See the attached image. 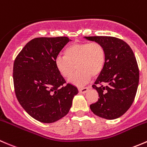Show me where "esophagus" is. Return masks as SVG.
I'll return each mask as SVG.
<instances>
[{"instance_id":"esophagus-1","label":"esophagus","mask_w":147,"mask_h":147,"mask_svg":"<svg viewBox=\"0 0 147 147\" xmlns=\"http://www.w3.org/2000/svg\"><path fill=\"white\" fill-rule=\"evenodd\" d=\"M88 88L87 87H81L78 88V90L81 93H86L88 91Z\"/></svg>"}]
</instances>
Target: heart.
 I'll use <instances>...</instances> for the list:
<instances>
[{
	"label": "heart",
	"mask_w": 147,
	"mask_h": 147,
	"mask_svg": "<svg viewBox=\"0 0 147 147\" xmlns=\"http://www.w3.org/2000/svg\"><path fill=\"white\" fill-rule=\"evenodd\" d=\"M63 57H59L55 64L64 78H69L71 84L81 86L87 84L90 76L96 77L102 72L106 54L104 47L98 42L74 44L63 51Z\"/></svg>",
	"instance_id": "obj_1"
}]
</instances>
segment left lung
Returning a JSON list of instances; mask_svg holds the SVG:
<instances>
[{"label":"left lung","instance_id":"left-lung-1","mask_svg":"<svg viewBox=\"0 0 147 147\" xmlns=\"http://www.w3.org/2000/svg\"><path fill=\"white\" fill-rule=\"evenodd\" d=\"M85 38L101 44L106 54L103 69L92 86L99 98L90 105V110L102 118H118L129 110L138 88L140 71L134 52L126 42L117 37Z\"/></svg>","mask_w":147,"mask_h":147}]
</instances>
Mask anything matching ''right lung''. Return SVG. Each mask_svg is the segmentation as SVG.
<instances>
[{
    "label": "right lung",
    "instance_id": "1",
    "mask_svg": "<svg viewBox=\"0 0 147 147\" xmlns=\"http://www.w3.org/2000/svg\"><path fill=\"white\" fill-rule=\"evenodd\" d=\"M66 37H37L28 42L15 59L13 84L18 102L34 119L51 123L68 114L76 86L66 81L55 61Z\"/></svg>",
    "mask_w": 147,
    "mask_h": 147
}]
</instances>
